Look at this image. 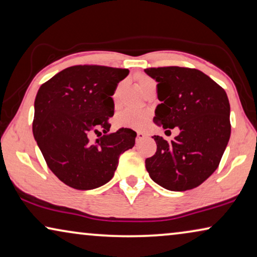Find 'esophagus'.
<instances>
[{
    "mask_svg": "<svg viewBox=\"0 0 257 257\" xmlns=\"http://www.w3.org/2000/svg\"><path fill=\"white\" fill-rule=\"evenodd\" d=\"M145 139V134L142 133V132H137V136H136V142L139 143V142L143 141Z\"/></svg>",
    "mask_w": 257,
    "mask_h": 257,
    "instance_id": "esophagus-1",
    "label": "esophagus"
}]
</instances>
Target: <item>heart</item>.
I'll return each mask as SVG.
<instances>
[{"instance_id":"b5f03b06","label":"heart","mask_w":257,"mask_h":257,"mask_svg":"<svg viewBox=\"0 0 257 257\" xmlns=\"http://www.w3.org/2000/svg\"><path fill=\"white\" fill-rule=\"evenodd\" d=\"M137 84L139 87L144 91L149 85L155 84V80L151 77L145 75H141L137 77ZM150 120V114L145 110L135 109V108H125L118 112L115 116V124L118 128H130V129H143L147 127Z\"/></svg>"}]
</instances>
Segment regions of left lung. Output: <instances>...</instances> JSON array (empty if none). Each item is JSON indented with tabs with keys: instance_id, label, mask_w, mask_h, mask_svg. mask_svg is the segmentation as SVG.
<instances>
[{
	"instance_id": "left-lung-1",
	"label": "left lung",
	"mask_w": 257,
	"mask_h": 257,
	"mask_svg": "<svg viewBox=\"0 0 257 257\" xmlns=\"http://www.w3.org/2000/svg\"><path fill=\"white\" fill-rule=\"evenodd\" d=\"M160 104L155 123L179 128L172 141L153 136L155 155L145 160L151 179L168 190L196 188L219 166L231 136L229 102L223 87L204 72L183 67L148 68Z\"/></svg>"
}]
</instances>
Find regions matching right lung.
<instances>
[{"instance_id":"add662e5","label":"right lung","mask_w":257,"mask_h":257,"mask_svg":"<svg viewBox=\"0 0 257 257\" xmlns=\"http://www.w3.org/2000/svg\"><path fill=\"white\" fill-rule=\"evenodd\" d=\"M128 74V69L74 66L38 91L33 136L47 166L71 188L89 190L105 185L113 178L121 153L135 145L132 129L108 133L114 115L112 95ZM100 130L104 135L90 142V134Z\"/></svg>"}]
</instances>
